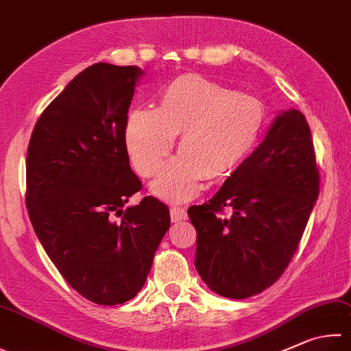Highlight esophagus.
I'll return each mask as SVG.
<instances>
[{
    "instance_id": "1",
    "label": "esophagus",
    "mask_w": 351,
    "mask_h": 351,
    "mask_svg": "<svg viewBox=\"0 0 351 351\" xmlns=\"http://www.w3.org/2000/svg\"><path fill=\"white\" fill-rule=\"evenodd\" d=\"M186 218H188V213L184 208H182V206L171 208V220H173L174 223L183 221V220H186Z\"/></svg>"
}]
</instances>
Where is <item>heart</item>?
<instances>
[{
  "mask_svg": "<svg viewBox=\"0 0 351 351\" xmlns=\"http://www.w3.org/2000/svg\"><path fill=\"white\" fill-rule=\"evenodd\" d=\"M258 99L223 87L197 75L178 76L163 88L156 110L130 114L125 142L137 174L154 177L162 169L174 136L178 156L153 183L163 200H191L203 178L228 177L246 160L264 127Z\"/></svg>",
  "mask_w": 351,
  "mask_h": 351,
  "instance_id": "1",
  "label": "heart"
}]
</instances>
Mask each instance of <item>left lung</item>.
<instances>
[{
  "label": "left lung",
  "mask_w": 351,
  "mask_h": 351,
  "mask_svg": "<svg viewBox=\"0 0 351 351\" xmlns=\"http://www.w3.org/2000/svg\"><path fill=\"white\" fill-rule=\"evenodd\" d=\"M319 182L306 116L282 111L221 189L188 209L195 267L208 287L244 300L278 281L300 246Z\"/></svg>",
  "instance_id": "obj_1"
}]
</instances>
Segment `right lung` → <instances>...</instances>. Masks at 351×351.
Instances as JSON below:
<instances>
[{"mask_svg": "<svg viewBox=\"0 0 351 351\" xmlns=\"http://www.w3.org/2000/svg\"><path fill=\"white\" fill-rule=\"evenodd\" d=\"M142 75L134 65H90L43 111L27 148L32 226L65 281L101 306L141 292L171 224L153 195L125 208L142 189L125 142Z\"/></svg>", "mask_w": 351, "mask_h": 351, "instance_id": "add662e5", "label": "right lung"}]
</instances>
